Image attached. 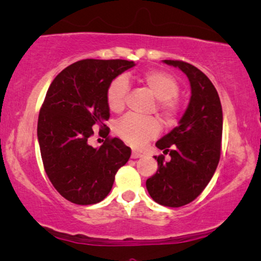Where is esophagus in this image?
Here are the masks:
<instances>
[{"label":"esophagus","instance_id":"34e87169","mask_svg":"<svg viewBox=\"0 0 261 261\" xmlns=\"http://www.w3.org/2000/svg\"><path fill=\"white\" fill-rule=\"evenodd\" d=\"M140 156H142V153L139 152V150H133V153H131V158L137 159L140 158Z\"/></svg>","mask_w":261,"mask_h":261}]
</instances>
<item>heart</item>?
I'll use <instances>...</instances> for the list:
<instances>
[{"instance_id":"b5f03b06","label":"heart","mask_w":261,"mask_h":261,"mask_svg":"<svg viewBox=\"0 0 261 261\" xmlns=\"http://www.w3.org/2000/svg\"><path fill=\"white\" fill-rule=\"evenodd\" d=\"M127 77H118L107 90V105L113 113H120L125 108L127 92ZM137 81L156 98V111L161 113L166 124H170L177 114L176 95L180 90L177 80L170 73L161 69L144 71ZM161 131V124L154 117L140 118L126 115L115 125V133L122 141L131 146H143Z\"/></svg>"}]
</instances>
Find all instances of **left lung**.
Here are the masks:
<instances>
[{"instance_id": "left-lung-1", "label": "left lung", "mask_w": 261, "mask_h": 261, "mask_svg": "<svg viewBox=\"0 0 261 261\" xmlns=\"http://www.w3.org/2000/svg\"><path fill=\"white\" fill-rule=\"evenodd\" d=\"M164 63L187 75L192 95L178 126L155 143L170 159L154 156L158 170L146 181V187L156 203L178 208L203 192L218 168L222 108L214 85L198 68L184 61L165 59Z\"/></svg>"}]
</instances>
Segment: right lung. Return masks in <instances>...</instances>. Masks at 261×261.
<instances>
[{
    "label": "right lung",
    "mask_w": 261,
    "mask_h": 261,
    "mask_svg": "<svg viewBox=\"0 0 261 261\" xmlns=\"http://www.w3.org/2000/svg\"><path fill=\"white\" fill-rule=\"evenodd\" d=\"M125 59H83L62 70L47 90L37 121L41 158L53 187L69 202L90 205L111 192L115 174L131 155L117 137L99 148L89 144L93 128H109L107 90L133 68Z\"/></svg>",
    "instance_id": "add662e5"
}]
</instances>
